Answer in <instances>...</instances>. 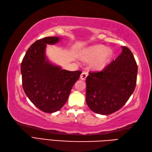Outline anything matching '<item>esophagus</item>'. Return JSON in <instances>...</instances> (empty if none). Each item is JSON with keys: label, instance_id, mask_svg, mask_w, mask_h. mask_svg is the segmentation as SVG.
<instances>
[{"label": "esophagus", "instance_id": "obj_1", "mask_svg": "<svg viewBox=\"0 0 152 152\" xmlns=\"http://www.w3.org/2000/svg\"><path fill=\"white\" fill-rule=\"evenodd\" d=\"M88 73L87 72H83L82 74H81V76H80V78H81L82 80H85L87 78V76H88Z\"/></svg>", "mask_w": 152, "mask_h": 152}]
</instances>
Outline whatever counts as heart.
<instances>
[{
    "mask_svg": "<svg viewBox=\"0 0 152 152\" xmlns=\"http://www.w3.org/2000/svg\"><path fill=\"white\" fill-rule=\"evenodd\" d=\"M112 56V51L106 49L105 46H95L89 48L84 57L86 60H92L96 58L94 63V66L96 69H101L105 66Z\"/></svg>",
    "mask_w": 152,
    "mask_h": 152,
    "instance_id": "1",
    "label": "heart"
}]
</instances>
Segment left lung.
I'll list each match as a JSON object with an SVG mask.
<instances>
[{"instance_id": "left-lung-1", "label": "left lung", "mask_w": 152, "mask_h": 152, "mask_svg": "<svg viewBox=\"0 0 152 152\" xmlns=\"http://www.w3.org/2000/svg\"><path fill=\"white\" fill-rule=\"evenodd\" d=\"M122 52L101 71L89 72L86 78V102L96 114L108 115L122 108L134 91L138 66L131 51Z\"/></svg>"}]
</instances>
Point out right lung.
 <instances>
[{
    "label": "right lung",
    "mask_w": 152,
    "mask_h": 152,
    "mask_svg": "<svg viewBox=\"0 0 152 152\" xmlns=\"http://www.w3.org/2000/svg\"><path fill=\"white\" fill-rule=\"evenodd\" d=\"M57 37H45L28 48L21 64L22 86L25 94L40 110L56 112L66 102L82 71H68L46 60L45 48L56 44Z\"/></svg>",
    "instance_id": "right-lung-1"
}]
</instances>
